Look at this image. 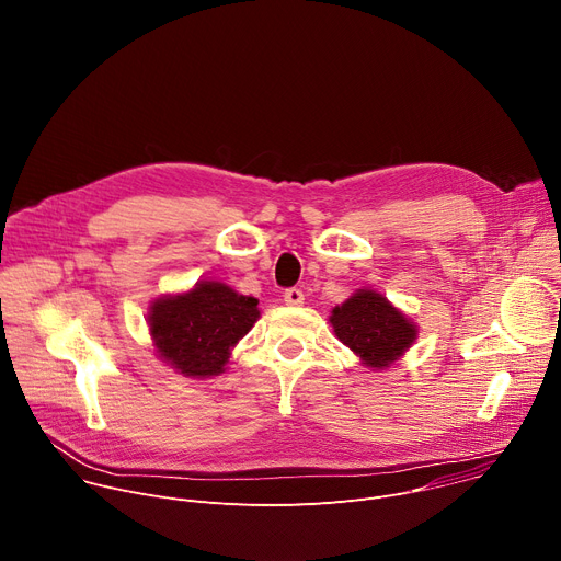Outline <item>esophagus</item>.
<instances>
[{
	"instance_id": "obj_1",
	"label": "esophagus",
	"mask_w": 561,
	"mask_h": 561,
	"mask_svg": "<svg viewBox=\"0 0 561 561\" xmlns=\"http://www.w3.org/2000/svg\"><path fill=\"white\" fill-rule=\"evenodd\" d=\"M284 301L288 304V307H301V304H304V293L299 288H288L284 293Z\"/></svg>"
}]
</instances>
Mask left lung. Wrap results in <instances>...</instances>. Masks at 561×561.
Segmentation results:
<instances>
[{"instance_id":"obj_1","label":"left lung","mask_w":561,"mask_h":561,"mask_svg":"<svg viewBox=\"0 0 561 561\" xmlns=\"http://www.w3.org/2000/svg\"><path fill=\"white\" fill-rule=\"evenodd\" d=\"M329 322L337 340L376 371L400 360L419 335L416 324L371 288L355 290L331 311Z\"/></svg>"}]
</instances>
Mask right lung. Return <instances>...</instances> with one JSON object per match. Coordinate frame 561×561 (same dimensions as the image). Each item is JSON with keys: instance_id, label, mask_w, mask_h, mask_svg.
I'll list each match as a JSON object with an SVG mask.
<instances>
[{"instance_id": "add662e5", "label": "right lung", "mask_w": 561, "mask_h": 561, "mask_svg": "<svg viewBox=\"0 0 561 561\" xmlns=\"http://www.w3.org/2000/svg\"><path fill=\"white\" fill-rule=\"evenodd\" d=\"M257 304L213 279L154 299L149 333L159 358L187 378L224 374L232 346L260 320Z\"/></svg>"}]
</instances>
